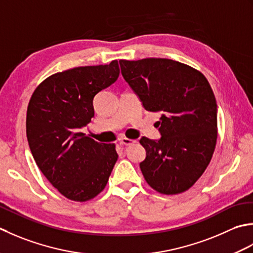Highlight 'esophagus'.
<instances>
[{"instance_id": "1", "label": "esophagus", "mask_w": 253, "mask_h": 253, "mask_svg": "<svg viewBox=\"0 0 253 253\" xmlns=\"http://www.w3.org/2000/svg\"><path fill=\"white\" fill-rule=\"evenodd\" d=\"M136 141H134V140H131V138H126V137H125V138H122V140L120 141V144L121 145H125V146H128V145H131V144H133V143H135Z\"/></svg>"}]
</instances>
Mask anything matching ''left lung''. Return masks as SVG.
<instances>
[{"instance_id": "obj_1", "label": "left lung", "mask_w": 253, "mask_h": 253, "mask_svg": "<svg viewBox=\"0 0 253 253\" xmlns=\"http://www.w3.org/2000/svg\"><path fill=\"white\" fill-rule=\"evenodd\" d=\"M121 74L147 111L161 112V138L143 136L140 164L146 182L164 194L181 193L209 166L217 138V105L208 80L180 62L120 60Z\"/></svg>"}]
</instances>
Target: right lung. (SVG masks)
<instances>
[{"label": "right lung", "mask_w": 253, "mask_h": 253, "mask_svg": "<svg viewBox=\"0 0 253 253\" xmlns=\"http://www.w3.org/2000/svg\"><path fill=\"white\" fill-rule=\"evenodd\" d=\"M118 61L80 66L43 81L26 118L29 148L41 172L65 198L85 202L105 189L118 159L115 144L81 132L95 115L94 98L118 80Z\"/></svg>", "instance_id": "obj_1"}]
</instances>
